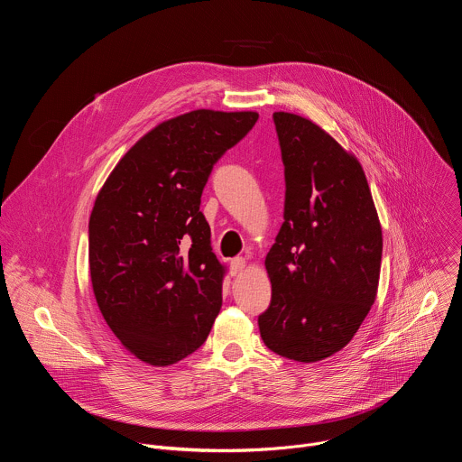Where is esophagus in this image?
Segmentation results:
<instances>
[{
	"mask_svg": "<svg viewBox=\"0 0 462 462\" xmlns=\"http://www.w3.org/2000/svg\"><path fill=\"white\" fill-rule=\"evenodd\" d=\"M243 269H245V259L243 257H234L230 261V273H232V276L239 274Z\"/></svg>",
	"mask_w": 462,
	"mask_h": 462,
	"instance_id": "esophagus-1",
	"label": "esophagus"
}]
</instances>
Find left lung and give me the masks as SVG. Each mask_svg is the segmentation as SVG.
<instances>
[{
	"mask_svg": "<svg viewBox=\"0 0 462 462\" xmlns=\"http://www.w3.org/2000/svg\"><path fill=\"white\" fill-rule=\"evenodd\" d=\"M273 118L285 221L265 259L273 300L257 323L271 351L307 364L344 349L374 303L382 228L356 157L300 115Z\"/></svg>",
	"mask_w": 462,
	"mask_h": 462,
	"instance_id": "1",
	"label": "left lung"
}]
</instances>
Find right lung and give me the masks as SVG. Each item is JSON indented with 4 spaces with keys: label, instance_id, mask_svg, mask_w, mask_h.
Wrapping results in <instances>:
<instances>
[{
    "label": "right lung",
    "instance_id": "1",
    "mask_svg": "<svg viewBox=\"0 0 462 462\" xmlns=\"http://www.w3.org/2000/svg\"><path fill=\"white\" fill-rule=\"evenodd\" d=\"M254 111L197 109L153 127L97 195L89 271L120 344L164 367L199 349L219 314L225 267L201 195L214 164L257 122Z\"/></svg>",
    "mask_w": 462,
    "mask_h": 462
}]
</instances>
